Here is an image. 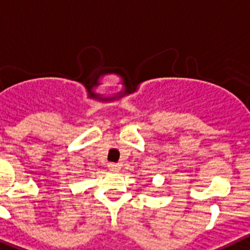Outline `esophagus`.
<instances>
[{
    "mask_svg": "<svg viewBox=\"0 0 250 250\" xmlns=\"http://www.w3.org/2000/svg\"><path fill=\"white\" fill-rule=\"evenodd\" d=\"M109 168H110V170L116 172V170H119V165H116V163H110V165H109Z\"/></svg>",
    "mask_w": 250,
    "mask_h": 250,
    "instance_id": "1",
    "label": "esophagus"
}]
</instances>
